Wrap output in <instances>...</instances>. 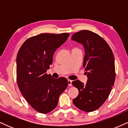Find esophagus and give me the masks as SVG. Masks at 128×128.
Instances as JSON below:
<instances>
[{
    "label": "esophagus",
    "mask_w": 128,
    "mask_h": 128,
    "mask_svg": "<svg viewBox=\"0 0 128 128\" xmlns=\"http://www.w3.org/2000/svg\"><path fill=\"white\" fill-rule=\"evenodd\" d=\"M68 85L69 86H72V80L68 79Z\"/></svg>",
    "instance_id": "esophagus-1"
}]
</instances>
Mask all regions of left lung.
<instances>
[{"mask_svg":"<svg viewBox=\"0 0 128 128\" xmlns=\"http://www.w3.org/2000/svg\"><path fill=\"white\" fill-rule=\"evenodd\" d=\"M72 40L83 45L85 50L83 67L88 80L72 82L79 90L74 105L82 111L92 112L103 105L109 96L116 79L114 57L109 45L100 36L88 30L74 34Z\"/></svg>","mask_w":128,"mask_h":128,"instance_id":"obj_1","label":"left lung"}]
</instances>
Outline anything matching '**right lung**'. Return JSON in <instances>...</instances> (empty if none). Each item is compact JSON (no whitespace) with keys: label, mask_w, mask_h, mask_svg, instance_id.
Wrapping results in <instances>:
<instances>
[{"label":"right lung","mask_w":128,"mask_h":128,"mask_svg":"<svg viewBox=\"0 0 128 128\" xmlns=\"http://www.w3.org/2000/svg\"><path fill=\"white\" fill-rule=\"evenodd\" d=\"M69 33L41 34L23 42L17 60V85L29 105L46 114L58 105L59 97L68 86L66 78L55 79L46 73L55 50L67 40Z\"/></svg>","instance_id":"1"}]
</instances>
